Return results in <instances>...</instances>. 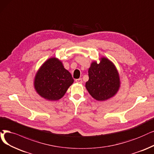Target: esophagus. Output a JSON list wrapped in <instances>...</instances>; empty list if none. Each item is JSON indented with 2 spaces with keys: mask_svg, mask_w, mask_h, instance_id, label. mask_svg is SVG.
<instances>
[{
  "mask_svg": "<svg viewBox=\"0 0 154 154\" xmlns=\"http://www.w3.org/2000/svg\"><path fill=\"white\" fill-rule=\"evenodd\" d=\"M76 82L78 83H82L83 81H82V78H79V79H76Z\"/></svg>",
  "mask_w": 154,
  "mask_h": 154,
  "instance_id": "1",
  "label": "esophagus"
}]
</instances>
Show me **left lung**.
Wrapping results in <instances>:
<instances>
[{"instance_id": "8db88e82", "label": "left lung", "mask_w": 154, "mask_h": 154, "mask_svg": "<svg viewBox=\"0 0 154 154\" xmlns=\"http://www.w3.org/2000/svg\"><path fill=\"white\" fill-rule=\"evenodd\" d=\"M100 63L94 60L88 69V81L85 87L98 101H105L116 95L121 86L119 74L111 60L105 57Z\"/></svg>"}]
</instances>
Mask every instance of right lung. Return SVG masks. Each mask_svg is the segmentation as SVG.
Returning <instances> with one entry per match:
<instances>
[{
    "mask_svg": "<svg viewBox=\"0 0 154 154\" xmlns=\"http://www.w3.org/2000/svg\"><path fill=\"white\" fill-rule=\"evenodd\" d=\"M71 73L64 68L59 59L53 57L42 64L33 82L35 91L40 97L50 101L62 98L73 83Z\"/></svg>",
    "mask_w": 154,
    "mask_h": 154,
    "instance_id": "add662e5",
    "label": "right lung"
}]
</instances>
